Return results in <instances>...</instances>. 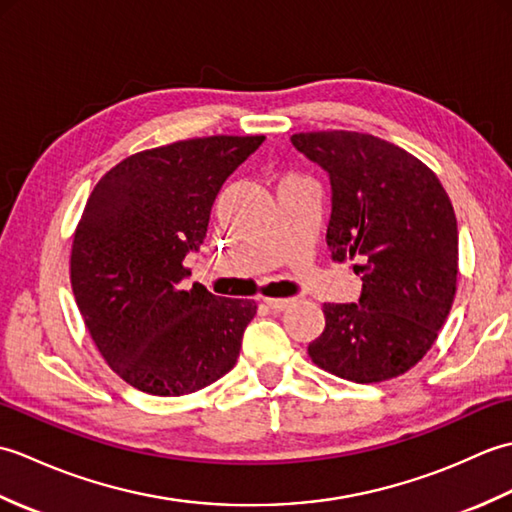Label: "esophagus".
I'll use <instances>...</instances> for the list:
<instances>
[{
  "label": "esophagus",
  "instance_id": "34e87169",
  "mask_svg": "<svg viewBox=\"0 0 512 512\" xmlns=\"http://www.w3.org/2000/svg\"><path fill=\"white\" fill-rule=\"evenodd\" d=\"M290 303H292V299H264V306L273 312H281V310L290 308Z\"/></svg>",
  "mask_w": 512,
  "mask_h": 512
}]
</instances>
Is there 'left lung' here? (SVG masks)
Listing matches in <instances>:
<instances>
[{"instance_id": "left-lung-1", "label": "left lung", "mask_w": 512, "mask_h": 512, "mask_svg": "<svg viewBox=\"0 0 512 512\" xmlns=\"http://www.w3.org/2000/svg\"><path fill=\"white\" fill-rule=\"evenodd\" d=\"M328 171L325 242L336 262L358 259V303H323L314 365L352 383H383L422 361L447 321L458 284V222L438 176L409 151L372 134L290 138Z\"/></svg>"}]
</instances>
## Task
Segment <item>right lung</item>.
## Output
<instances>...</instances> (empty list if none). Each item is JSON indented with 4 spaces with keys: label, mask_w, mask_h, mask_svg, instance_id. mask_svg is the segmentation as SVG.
<instances>
[{
    "label": "right lung",
    "mask_w": 512,
    "mask_h": 512,
    "mask_svg": "<svg viewBox=\"0 0 512 512\" xmlns=\"http://www.w3.org/2000/svg\"><path fill=\"white\" fill-rule=\"evenodd\" d=\"M264 136L147 149L96 184L74 231L70 281L92 341L125 383L184 396L231 372L257 303L182 290L224 180Z\"/></svg>",
    "instance_id": "add662e5"
}]
</instances>
